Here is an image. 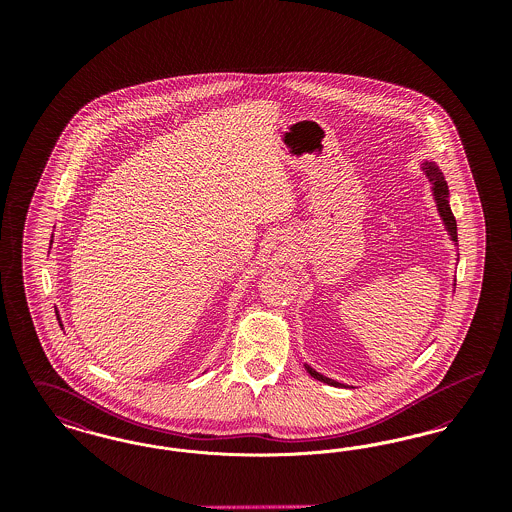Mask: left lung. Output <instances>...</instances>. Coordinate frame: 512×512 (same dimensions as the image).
<instances>
[{
  "label": "left lung",
  "mask_w": 512,
  "mask_h": 512,
  "mask_svg": "<svg viewBox=\"0 0 512 512\" xmlns=\"http://www.w3.org/2000/svg\"><path fill=\"white\" fill-rule=\"evenodd\" d=\"M426 176L430 178V182L434 184L432 186V190H434V195H436V203H438V211L439 215H441V219H443V224H445V228H447V232H449V236H451V240L453 242H457V220L453 217V213H451V207H449V201H447V197H449V190H447V182L443 180V174L439 172L438 167L434 165V163H426ZM307 368V372L315 378V380H320V382H324V384H330V386H343L340 382H334V380H330V378H326V376H322V374H318L317 370H313L311 366L305 365Z\"/></svg>",
  "instance_id": "8db88e82"
}]
</instances>
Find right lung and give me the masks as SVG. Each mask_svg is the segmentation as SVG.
I'll use <instances>...</instances> for the list:
<instances>
[{
	"label": "right lung",
	"instance_id": "right-lung-1",
	"mask_svg": "<svg viewBox=\"0 0 512 512\" xmlns=\"http://www.w3.org/2000/svg\"><path fill=\"white\" fill-rule=\"evenodd\" d=\"M57 320H59V318H57Z\"/></svg>",
	"mask_w": 512,
	"mask_h": 512
}]
</instances>
